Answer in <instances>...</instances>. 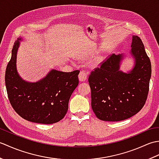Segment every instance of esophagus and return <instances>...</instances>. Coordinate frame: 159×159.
Masks as SVG:
<instances>
[{"label":"esophagus","instance_id":"obj_1","mask_svg":"<svg viewBox=\"0 0 159 159\" xmlns=\"http://www.w3.org/2000/svg\"><path fill=\"white\" fill-rule=\"evenodd\" d=\"M87 74L85 71H80L79 74V80L81 82H84L87 79Z\"/></svg>","mask_w":159,"mask_h":159}]
</instances>
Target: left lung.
Instances as JSON below:
<instances>
[{"label": "left lung", "mask_w": 159, "mask_h": 159, "mask_svg": "<svg viewBox=\"0 0 159 159\" xmlns=\"http://www.w3.org/2000/svg\"><path fill=\"white\" fill-rule=\"evenodd\" d=\"M131 47L135 65L130 72L119 70L123 55L114 54L91 72L88 81L92 108L100 120L128 119L139 112L146 103L152 72L150 60L139 37H133Z\"/></svg>", "instance_id": "1"}]
</instances>
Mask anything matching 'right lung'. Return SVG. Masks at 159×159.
Returning a JSON list of instances; mask_svg holds the SVG:
<instances>
[{
	"label": "right lung",
	"mask_w": 159,
	"mask_h": 159,
	"mask_svg": "<svg viewBox=\"0 0 159 159\" xmlns=\"http://www.w3.org/2000/svg\"><path fill=\"white\" fill-rule=\"evenodd\" d=\"M19 39L13 44L5 71L6 89L11 105L26 120L43 124L58 122L68 109L70 98L79 84L80 71L63 72L52 70L39 82H25L19 76L16 66Z\"/></svg>",
	"instance_id": "obj_1"
}]
</instances>
